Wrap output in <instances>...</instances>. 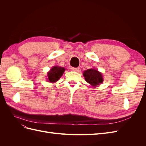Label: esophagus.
<instances>
[{"label": "esophagus", "mask_w": 146, "mask_h": 146, "mask_svg": "<svg viewBox=\"0 0 146 146\" xmlns=\"http://www.w3.org/2000/svg\"><path fill=\"white\" fill-rule=\"evenodd\" d=\"M72 70H74L75 72H78L79 70V68H71Z\"/></svg>", "instance_id": "esophagus-1"}]
</instances>
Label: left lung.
Instances as JSON below:
<instances>
[{
    "instance_id": "8db88e82",
    "label": "left lung",
    "mask_w": 146,
    "mask_h": 146,
    "mask_svg": "<svg viewBox=\"0 0 146 146\" xmlns=\"http://www.w3.org/2000/svg\"><path fill=\"white\" fill-rule=\"evenodd\" d=\"M83 75L85 80L93 86L100 85L104 81L102 74L94 68L85 70Z\"/></svg>"
}]
</instances>
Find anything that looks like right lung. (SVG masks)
<instances>
[{"mask_svg": "<svg viewBox=\"0 0 146 146\" xmlns=\"http://www.w3.org/2000/svg\"><path fill=\"white\" fill-rule=\"evenodd\" d=\"M64 70L65 69L64 68L57 66H54L50 70V71L47 72V80L51 83L57 82L63 76Z\"/></svg>", "mask_w": 146, "mask_h": 146, "instance_id": "1", "label": "right lung"}]
</instances>
